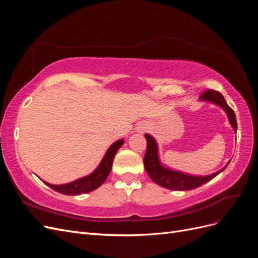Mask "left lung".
<instances>
[{"label": "left lung", "instance_id": "1", "mask_svg": "<svg viewBox=\"0 0 258 258\" xmlns=\"http://www.w3.org/2000/svg\"><path fill=\"white\" fill-rule=\"evenodd\" d=\"M200 99L211 101V102L222 106L225 110L226 114L228 115V118L233 130L237 131L236 114L232 111V108L227 104V102H226L220 91L208 89L204 93H201ZM144 137L146 139V152L143 158L145 170L156 184L165 187V188L173 189V190L195 189L197 188V187L208 183L209 181H211V179L214 178L218 173H221L222 171L225 170L224 168L218 171V172L208 176H191V175L183 174V173L176 172V171L163 168L160 165L159 159H158L157 144H156L154 138L151 137L150 135H145Z\"/></svg>", "mask_w": 258, "mask_h": 258}]
</instances>
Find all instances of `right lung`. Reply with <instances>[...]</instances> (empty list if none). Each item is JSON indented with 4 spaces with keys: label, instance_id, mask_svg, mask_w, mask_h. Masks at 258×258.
Returning a JSON list of instances; mask_svg holds the SVG:
<instances>
[{
    "label": "right lung",
    "instance_id": "add662e5",
    "mask_svg": "<svg viewBox=\"0 0 258 258\" xmlns=\"http://www.w3.org/2000/svg\"><path fill=\"white\" fill-rule=\"evenodd\" d=\"M122 143H123V140H118V141L112 144L110 148L107 150L99 167L88 176L82 177L80 179H76V181L72 183L64 184V185H51L46 182L44 183L47 186H49L50 188L53 189L54 191L68 195V196H75V195L86 194V192L95 190L105 182L108 173L111 172L115 155L117 151L120 148V146L122 145Z\"/></svg>",
    "mask_w": 258,
    "mask_h": 258
}]
</instances>
